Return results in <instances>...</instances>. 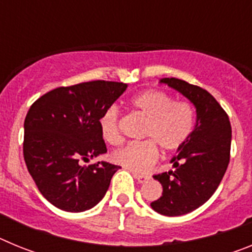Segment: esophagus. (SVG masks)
<instances>
[{
  "mask_svg": "<svg viewBox=\"0 0 252 252\" xmlns=\"http://www.w3.org/2000/svg\"><path fill=\"white\" fill-rule=\"evenodd\" d=\"M133 177H135V179H137V182L139 183H146L149 179H150V175L148 174H137V173H133Z\"/></svg>",
  "mask_w": 252,
  "mask_h": 252,
  "instance_id": "34e87169",
  "label": "esophagus"
}]
</instances>
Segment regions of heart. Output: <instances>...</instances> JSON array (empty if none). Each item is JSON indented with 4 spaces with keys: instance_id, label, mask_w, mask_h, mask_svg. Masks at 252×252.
<instances>
[{
    "instance_id": "1",
    "label": "heart",
    "mask_w": 252,
    "mask_h": 252,
    "mask_svg": "<svg viewBox=\"0 0 252 252\" xmlns=\"http://www.w3.org/2000/svg\"><path fill=\"white\" fill-rule=\"evenodd\" d=\"M136 112L146 119L142 136L144 141L130 142L112 153L113 162L132 171H146L159 158V149L174 151L186 144L195 125L194 107L189 102L175 101L174 97L160 90H149L133 95L130 101ZM101 136L110 145H119L120 112L111 106L98 120Z\"/></svg>"
}]
</instances>
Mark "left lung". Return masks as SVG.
Here are the masks:
<instances>
[{
  "label": "left lung",
  "instance_id": "obj_1",
  "mask_svg": "<svg viewBox=\"0 0 252 252\" xmlns=\"http://www.w3.org/2000/svg\"><path fill=\"white\" fill-rule=\"evenodd\" d=\"M195 107L197 121L188 141L170 160L175 170L154 175L162 194L150 204L164 216L192 212L212 197L230 162L231 124L228 116L211 93L178 78H162Z\"/></svg>",
  "mask_w": 252,
  "mask_h": 252
}]
</instances>
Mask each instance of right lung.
<instances>
[{
	"label": "right lung",
	"instance_id": "add662e5",
	"mask_svg": "<svg viewBox=\"0 0 252 252\" xmlns=\"http://www.w3.org/2000/svg\"><path fill=\"white\" fill-rule=\"evenodd\" d=\"M126 88L121 82H86L55 88L31 104L24 124V159L53 206L83 212L104 197L121 166L81 162L107 153L98 120Z\"/></svg>",
	"mask_w": 252,
	"mask_h": 252
}]
</instances>
